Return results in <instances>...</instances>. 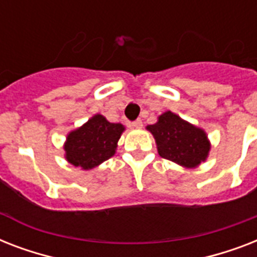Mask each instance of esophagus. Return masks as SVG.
<instances>
[{
	"mask_svg": "<svg viewBox=\"0 0 257 257\" xmlns=\"http://www.w3.org/2000/svg\"><path fill=\"white\" fill-rule=\"evenodd\" d=\"M132 126H133V128H137V129L143 128V121H141L140 118H139V120H136V121H133Z\"/></svg>",
	"mask_w": 257,
	"mask_h": 257,
	"instance_id": "esophagus-1",
	"label": "esophagus"
}]
</instances>
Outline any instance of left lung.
Masks as SVG:
<instances>
[{"instance_id":"obj_1","label":"left lung","mask_w":257,"mask_h":257,"mask_svg":"<svg viewBox=\"0 0 257 257\" xmlns=\"http://www.w3.org/2000/svg\"><path fill=\"white\" fill-rule=\"evenodd\" d=\"M147 129L156 140L159 155L167 160L185 168H196L207 160L211 149L207 133L171 110L159 116L156 124Z\"/></svg>"}]
</instances>
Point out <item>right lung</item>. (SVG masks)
Returning <instances> with one entry per match:
<instances>
[{
	"instance_id": "right-lung-1",
	"label": "right lung",
	"mask_w": 257,
	"mask_h": 257,
	"mask_svg": "<svg viewBox=\"0 0 257 257\" xmlns=\"http://www.w3.org/2000/svg\"><path fill=\"white\" fill-rule=\"evenodd\" d=\"M124 131V125L109 122L104 116L94 114L68 135L64 145L65 159L85 171L96 168L116 153L117 141Z\"/></svg>"
}]
</instances>
